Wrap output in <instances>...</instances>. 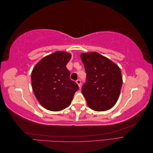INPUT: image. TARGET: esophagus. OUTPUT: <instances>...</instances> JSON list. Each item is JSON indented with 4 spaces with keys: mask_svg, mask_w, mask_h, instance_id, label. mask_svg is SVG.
<instances>
[{
    "mask_svg": "<svg viewBox=\"0 0 153 153\" xmlns=\"http://www.w3.org/2000/svg\"><path fill=\"white\" fill-rule=\"evenodd\" d=\"M76 84L78 85V86L80 87V85H81V80L80 79H78V80H77L76 81Z\"/></svg>",
    "mask_w": 153,
    "mask_h": 153,
    "instance_id": "obj_1",
    "label": "esophagus"
}]
</instances>
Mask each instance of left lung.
<instances>
[{
	"instance_id": "left-lung-1",
	"label": "left lung",
	"mask_w": 153,
	"mask_h": 153,
	"mask_svg": "<svg viewBox=\"0 0 153 153\" xmlns=\"http://www.w3.org/2000/svg\"><path fill=\"white\" fill-rule=\"evenodd\" d=\"M87 74L82 87L88 106L98 112L107 110L118 100L123 85L119 66L97 52L80 55Z\"/></svg>"
}]
</instances>
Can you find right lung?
<instances>
[{
  "label": "right lung",
  "mask_w": 153,
  "mask_h": 153,
  "mask_svg": "<svg viewBox=\"0 0 153 153\" xmlns=\"http://www.w3.org/2000/svg\"><path fill=\"white\" fill-rule=\"evenodd\" d=\"M71 57L70 53L57 51L43 57L32 70V89L44 108L55 112L67 108L79 89L66 68Z\"/></svg>",
  "instance_id": "1"
}]
</instances>
